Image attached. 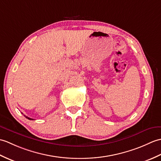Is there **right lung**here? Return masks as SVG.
<instances>
[{
	"label": "right lung",
	"mask_w": 161,
	"mask_h": 161,
	"mask_svg": "<svg viewBox=\"0 0 161 161\" xmlns=\"http://www.w3.org/2000/svg\"><path fill=\"white\" fill-rule=\"evenodd\" d=\"M23 114V113H22ZM23 115H24V114H23ZM24 116L26 118V119H29V120H34V119H31V118H29V117H27V116H26L25 115H24Z\"/></svg>",
	"instance_id": "1"
}]
</instances>
